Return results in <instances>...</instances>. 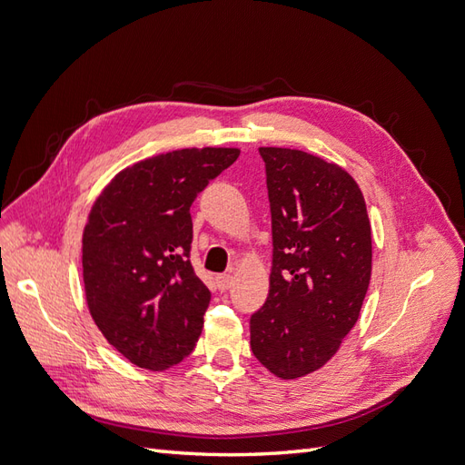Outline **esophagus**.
<instances>
[{"label":"esophagus","mask_w":465,"mask_h":465,"mask_svg":"<svg viewBox=\"0 0 465 465\" xmlns=\"http://www.w3.org/2000/svg\"><path fill=\"white\" fill-rule=\"evenodd\" d=\"M215 283H217V289H219L221 292H224V291H229V289H231V285H232V275H229V273H223V275H217V279H215Z\"/></svg>","instance_id":"1"}]
</instances>
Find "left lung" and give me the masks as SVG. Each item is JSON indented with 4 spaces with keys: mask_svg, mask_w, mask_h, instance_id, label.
Segmentation results:
<instances>
[{
    "mask_svg": "<svg viewBox=\"0 0 465 465\" xmlns=\"http://www.w3.org/2000/svg\"><path fill=\"white\" fill-rule=\"evenodd\" d=\"M272 207L267 301L250 318L252 353L277 378L322 369L359 320L372 272L362 192L340 164L260 147Z\"/></svg>",
    "mask_w": 465,
    "mask_h": 465,
    "instance_id": "8db88e82",
    "label": "left lung"
}]
</instances>
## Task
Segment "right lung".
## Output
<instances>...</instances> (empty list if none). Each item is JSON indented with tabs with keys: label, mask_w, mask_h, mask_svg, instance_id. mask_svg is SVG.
Returning a JSON list of instances; mask_svg holds the SVG:
<instances>
[{
	"label": "right lung",
	"mask_w": 465,
	"mask_h": 465,
	"mask_svg": "<svg viewBox=\"0 0 465 465\" xmlns=\"http://www.w3.org/2000/svg\"><path fill=\"white\" fill-rule=\"evenodd\" d=\"M238 154L192 147L139 161L91 207L83 231L87 306L108 343L135 367L171 369L198 341L211 292L190 263V207Z\"/></svg>",
	"instance_id": "1"
}]
</instances>
